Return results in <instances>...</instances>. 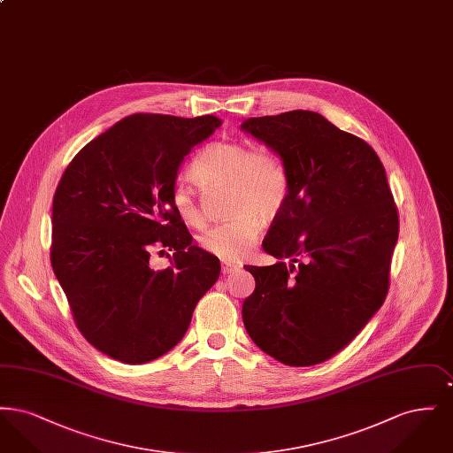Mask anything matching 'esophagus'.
Segmentation results:
<instances>
[{
	"mask_svg": "<svg viewBox=\"0 0 453 453\" xmlns=\"http://www.w3.org/2000/svg\"><path fill=\"white\" fill-rule=\"evenodd\" d=\"M239 270V266L237 265H231V263H222V273L224 275H231V273H234Z\"/></svg>",
	"mask_w": 453,
	"mask_h": 453,
	"instance_id": "34e87169",
	"label": "esophagus"
}]
</instances>
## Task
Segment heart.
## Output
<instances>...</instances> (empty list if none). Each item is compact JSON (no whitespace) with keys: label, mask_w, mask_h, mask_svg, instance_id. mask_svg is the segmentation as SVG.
Segmentation results:
<instances>
[{"label":"heart","mask_w":453,"mask_h":453,"mask_svg":"<svg viewBox=\"0 0 453 453\" xmlns=\"http://www.w3.org/2000/svg\"><path fill=\"white\" fill-rule=\"evenodd\" d=\"M192 172L211 187H229L227 222L205 231L200 246L224 261L246 257L261 233V222L280 216L290 192L288 173L275 152L237 141L207 144L195 156ZM172 205L192 227L205 224V214L194 190L185 183L173 187Z\"/></svg>","instance_id":"heart-1"}]
</instances>
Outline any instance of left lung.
<instances>
[{
	"label": "left lung",
	"mask_w": 453,
	"mask_h": 453,
	"mask_svg": "<svg viewBox=\"0 0 453 453\" xmlns=\"http://www.w3.org/2000/svg\"><path fill=\"white\" fill-rule=\"evenodd\" d=\"M241 129L280 156L290 181L263 241L280 261L244 266L257 287L242 302V321L281 364H323L388 296L399 216L384 165L364 139L309 110L253 117Z\"/></svg>",
	"instance_id": "obj_1"
}]
</instances>
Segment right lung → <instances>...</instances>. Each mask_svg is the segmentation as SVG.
Listing matches in <instances>:
<instances>
[{"label": "right lung", "instance_id": "add662e5", "mask_svg": "<svg viewBox=\"0 0 453 453\" xmlns=\"http://www.w3.org/2000/svg\"><path fill=\"white\" fill-rule=\"evenodd\" d=\"M220 126L214 115L134 113L78 152L52 202V270L89 345L139 365L168 353L216 283L219 259L192 244L172 192L183 157ZM154 247L173 251L154 271Z\"/></svg>", "mask_w": 453, "mask_h": 453}]
</instances>
